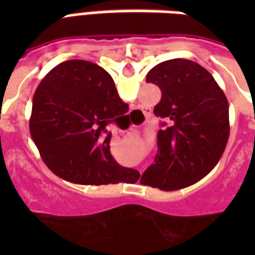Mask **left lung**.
<instances>
[{
	"mask_svg": "<svg viewBox=\"0 0 255 255\" xmlns=\"http://www.w3.org/2000/svg\"><path fill=\"white\" fill-rule=\"evenodd\" d=\"M161 90L153 114L165 122L157 155L141 176L144 185L177 190L205 177L229 139V103L212 74L189 59H169L147 74Z\"/></svg>",
	"mask_w": 255,
	"mask_h": 255,
	"instance_id": "left-lung-1",
	"label": "left lung"
}]
</instances>
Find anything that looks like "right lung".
Returning <instances> with one entry per match:
<instances>
[{"mask_svg":"<svg viewBox=\"0 0 255 255\" xmlns=\"http://www.w3.org/2000/svg\"><path fill=\"white\" fill-rule=\"evenodd\" d=\"M127 108L111 75L100 66L71 59L55 66L33 98L30 135L51 172L82 185L136 182L110 152L107 126Z\"/></svg>","mask_w":255,"mask_h":255,"instance_id":"right-lung-1","label":"right lung"}]
</instances>
